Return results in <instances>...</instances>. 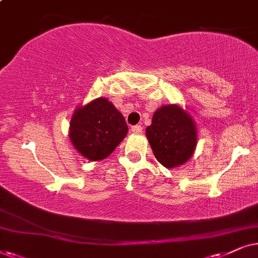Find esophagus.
Returning <instances> with one entry per match:
<instances>
[{"mask_svg":"<svg viewBox=\"0 0 258 258\" xmlns=\"http://www.w3.org/2000/svg\"><path fill=\"white\" fill-rule=\"evenodd\" d=\"M131 131H132V133H135V135H139V133L143 132V127L140 126V125L132 126L131 127Z\"/></svg>","mask_w":258,"mask_h":258,"instance_id":"34e87169","label":"esophagus"}]
</instances>
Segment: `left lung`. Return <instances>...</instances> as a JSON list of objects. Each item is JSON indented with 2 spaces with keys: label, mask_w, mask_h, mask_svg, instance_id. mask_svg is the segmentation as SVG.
<instances>
[{
  "label": "left lung",
  "mask_w": 258,
  "mask_h": 258,
  "mask_svg": "<svg viewBox=\"0 0 258 258\" xmlns=\"http://www.w3.org/2000/svg\"><path fill=\"white\" fill-rule=\"evenodd\" d=\"M146 137L156 159L166 169L186 163L197 146L194 119L176 104L164 105L153 113Z\"/></svg>",
  "instance_id": "8db88e82"
}]
</instances>
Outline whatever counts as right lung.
<instances>
[{
	"instance_id": "right-lung-1",
	"label": "right lung",
	"mask_w": 258,
	"mask_h": 258,
	"mask_svg": "<svg viewBox=\"0 0 258 258\" xmlns=\"http://www.w3.org/2000/svg\"><path fill=\"white\" fill-rule=\"evenodd\" d=\"M128 127L125 118L106 98H97L79 106L70 122L71 143L87 160L108 157L125 138Z\"/></svg>"
}]
</instances>
